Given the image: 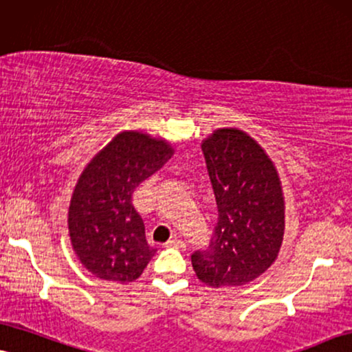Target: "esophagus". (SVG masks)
<instances>
[{
  "mask_svg": "<svg viewBox=\"0 0 352 352\" xmlns=\"http://www.w3.org/2000/svg\"><path fill=\"white\" fill-rule=\"evenodd\" d=\"M166 247H168V248H185V243L182 242L180 239H172V240H168V242L166 243Z\"/></svg>",
  "mask_w": 352,
  "mask_h": 352,
  "instance_id": "34e87169",
  "label": "esophagus"
}]
</instances>
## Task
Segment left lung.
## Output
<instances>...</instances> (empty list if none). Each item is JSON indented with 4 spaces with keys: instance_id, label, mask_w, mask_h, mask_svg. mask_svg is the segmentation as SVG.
I'll list each match as a JSON object with an SVG mask.
<instances>
[{
    "instance_id": "obj_1",
    "label": "left lung",
    "mask_w": 352,
    "mask_h": 352,
    "mask_svg": "<svg viewBox=\"0 0 352 352\" xmlns=\"http://www.w3.org/2000/svg\"><path fill=\"white\" fill-rule=\"evenodd\" d=\"M201 149L219 214L211 243L191 255V265L208 286H242L278 258L284 235L281 180L265 149L237 128H219Z\"/></svg>"
}]
</instances>
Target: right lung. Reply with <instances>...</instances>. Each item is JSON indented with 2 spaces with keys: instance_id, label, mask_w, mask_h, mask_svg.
<instances>
[{
  "instance_id": "right-lung-1",
  "label": "right lung",
  "mask_w": 352,
  "mask_h": 352,
  "mask_svg": "<svg viewBox=\"0 0 352 352\" xmlns=\"http://www.w3.org/2000/svg\"><path fill=\"white\" fill-rule=\"evenodd\" d=\"M172 154L162 138L123 131L79 175L68 209L69 239L79 261L96 278L131 283L154 256L131 197Z\"/></svg>"
}]
</instances>
